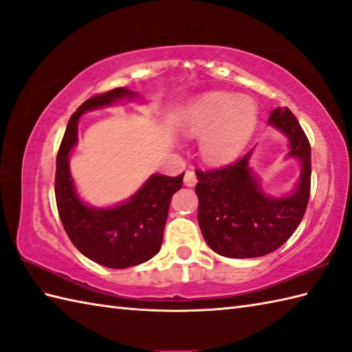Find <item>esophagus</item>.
<instances>
[{
    "instance_id": "obj_1",
    "label": "esophagus",
    "mask_w": 352,
    "mask_h": 352,
    "mask_svg": "<svg viewBox=\"0 0 352 352\" xmlns=\"http://www.w3.org/2000/svg\"><path fill=\"white\" fill-rule=\"evenodd\" d=\"M184 184L189 186V188H192V186L197 184V174H195V170H193V169H188V170H186V174H184Z\"/></svg>"
}]
</instances>
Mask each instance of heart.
<instances>
[{"label":"heart","instance_id":"b5f03b06","mask_svg":"<svg viewBox=\"0 0 352 352\" xmlns=\"http://www.w3.org/2000/svg\"><path fill=\"white\" fill-rule=\"evenodd\" d=\"M257 121V107L248 96L212 92L193 104L186 130L201 136V153L208 162L231 160L250 139Z\"/></svg>","mask_w":352,"mask_h":352}]
</instances>
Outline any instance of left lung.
Listing matches in <instances>:
<instances>
[{"instance_id": "obj_1", "label": "left lung", "mask_w": 352, "mask_h": 352, "mask_svg": "<svg viewBox=\"0 0 352 352\" xmlns=\"http://www.w3.org/2000/svg\"><path fill=\"white\" fill-rule=\"evenodd\" d=\"M269 124L290 140L289 155L301 162L296 190L286 198H269L251 174L252 149L236 162L218 169H197L198 223L207 245L219 256L252 258L274 252L295 233L310 198V142L294 113L275 109Z\"/></svg>"}]
</instances>
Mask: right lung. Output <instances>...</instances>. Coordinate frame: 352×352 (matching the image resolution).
Listing matches in <instances>:
<instances>
[{
  "label": "right lung",
  "mask_w": 352,
  "mask_h": 352,
  "mask_svg": "<svg viewBox=\"0 0 352 352\" xmlns=\"http://www.w3.org/2000/svg\"><path fill=\"white\" fill-rule=\"evenodd\" d=\"M133 96L136 94L129 89L116 87L86 100L71 116L56 159V203L66 234L83 256L113 269L140 265L160 251L170 198L182 189L184 175H153L130 201L113 208L81 203L68 162L77 144L78 119L87 110Z\"/></svg>",
  "instance_id": "right-lung-1"
}]
</instances>
